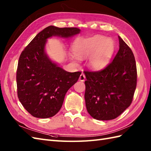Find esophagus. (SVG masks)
<instances>
[{"mask_svg":"<svg viewBox=\"0 0 151 151\" xmlns=\"http://www.w3.org/2000/svg\"><path fill=\"white\" fill-rule=\"evenodd\" d=\"M85 79H86L85 75H84V74L82 73L81 75V76H80V77H79V81H82V82H84L85 81Z\"/></svg>","mask_w":151,"mask_h":151,"instance_id":"1","label":"esophagus"}]
</instances>
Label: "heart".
<instances>
[{
	"label": "heart",
	"instance_id": "heart-1",
	"mask_svg": "<svg viewBox=\"0 0 151 151\" xmlns=\"http://www.w3.org/2000/svg\"><path fill=\"white\" fill-rule=\"evenodd\" d=\"M114 42L110 37L96 35L87 39L78 40L74 45L73 50L80 58L89 57L88 65L92 70L103 69L110 62L114 51ZM72 60L76 63L75 57Z\"/></svg>",
	"mask_w": 151,
	"mask_h": 151
}]
</instances>
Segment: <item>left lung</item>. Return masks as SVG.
Wrapping results in <instances>:
<instances>
[{"label": "left lung", "mask_w": 151, "mask_h": 151, "mask_svg": "<svg viewBox=\"0 0 151 151\" xmlns=\"http://www.w3.org/2000/svg\"><path fill=\"white\" fill-rule=\"evenodd\" d=\"M118 37L119 49L112 62L101 71H84L86 108L97 120H111L120 115L130 105L136 88L135 58Z\"/></svg>", "instance_id": "1"}]
</instances>
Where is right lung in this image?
<instances>
[{
    "label": "right lung",
    "instance_id": "1",
    "mask_svg": "<svg viewBox=\"0 0 151 151\" xmlns=\"http://www.w3.org/2000/svg\"><path fill=\"white\" fill-rule=\"evenodd\" d=\"M77 28L49 26L38 33L22 51L17 70V95L27 111L37 118L55 115L62 106L69 89L81 72L70 73L50 59L47 40L54 36L69 39L81 33Z\"/></svg>",
    "mask_w": 151,
    "mask_h": 151
}]
</instances>
